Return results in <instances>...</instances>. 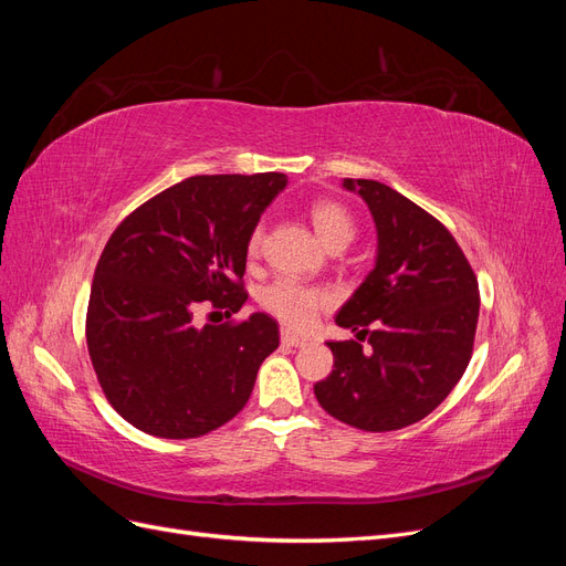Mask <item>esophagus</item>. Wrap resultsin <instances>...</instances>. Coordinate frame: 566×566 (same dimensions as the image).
<instances>
[{
    "instance_id": "esophagus-1",
    "label": "esophagus",
    "mask_w": 566,
    "mask_h": 566,
    "mask_svg": "<svg viewBox=\"0 0 566 566\" xmlns=\"http://www.w3.org/2000/svg\"><path fill=\"white\" fill-rule=\"evenodd\" d=\"M281 342H283V345H287V347H302L306 339L300 337V335H295V333H290V331H283V333H281Z\"/></svg>"
}]
</instances>
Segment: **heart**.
Segmentation results:
<instances>
[{"label":"heart","instance_id":"b5f03b06","mask_svg":"<svg viewBox=\"0 0 566 566\" xmlns=\"http://www.w3.org/2000/svg\"><path fill=\"white\" fill-rule=\"evenodd\" d=\"M312 224L316 235L323 241L325 248H345L354 238V219L349 212L335 200H318L310 210ZM262 245V229H254L248 252L256 254ZM333 304V293L318 285H306L295 279H281L271 283L262 293V306L276 316L283 325L293 331H306L316 321V316L328 310Z\"/></svg>","mask_w":566,"mask_h":566}]
</instances>
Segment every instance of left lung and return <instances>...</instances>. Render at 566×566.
<instances>
[{"instance_id": "obj_1", "label": "left lung", "mask_w": 566, "mask_h": 566, "mask_svg": "<svg viewBox=\"0 0 566 566\" xmlns=\"http://www.w3.org/2000/svg\"><path fill=\"white\" fill-rule=\"evenodd\" d=\"M342 186L366 200L378 256L335 323L370 347L328 342L335 366L314 394L323 410L358 430H401L430 416L465 373L479 285L449 229L413 200L373 179Z\"/></svg>"}]
</instances>
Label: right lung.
Wrapping results in <instances>:
<instances>
[{
    "mask_svg": "<svg viewBox=\"0 0 566 566\" xmlns=\"http://www.w3.org/2000/svg\"><path fill=\"white\" fill-rule=\"evenodd\" d=\"M285 175H202L136 208L101 252L87 306V347L101 389L136 430L202 437L248 403L279 347L266 314L196 325L200 304L227 318L248 300V241Z\"/></svg>",
    "mask_w": 566,
    "mask_h": 566,
    "instance_id": "add662e5",
    "label": "right lung"
}]
</instances>
